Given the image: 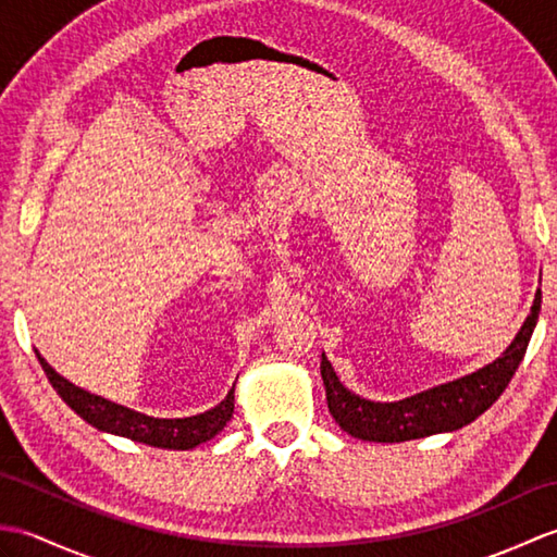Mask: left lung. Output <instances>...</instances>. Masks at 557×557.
<instances>
[{
    "instance_id": "obj_1",
    "label": "left lung",
    "mask_w": 557,
    "mask_h": 557,
    "mask_svg": "<svg viewBox=\"0 0 557 557\" xmlns=\"http://www.w3.org/2000/svg\"><path fill=\"white\" fill-rule=\"evenodd\" d=\"M541 311V289L536 292L534 306L519 327L512 345L503 351V357L483 369L457 377L453 383L435 385L419 395L399 401H371L339 383L333 366L323 354L321 375L325 385L327 409L339 423L342 431L371 443H405L417 441L433 433H449L471 423L498 399L515 371L522 363L531 333H534Z\"/></svg>"
}]
</instances>
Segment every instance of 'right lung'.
Returning a JSON list of instances; mask_svg holds the SVG:
<instances>
[{
  "label": "right lung",
  "instance_id": "obj_1",
  "mask_svg": "<svg viewBox=\"0 0 557 557\" xmlns=\"http://www.w3.org/2000/svg\"><path fill=\"white\" fill-rule=\"evenodd\" d=\"M38 361L47 375V381L52 383L57 395L62 397L66 405L74 409L83 421L96 425L98 431L114 433L128 437V441L146 443L150 447H162V449H191L200 443L215 437L234 413V387L227 393L218 407H212L203 413H196V417L186 419H156L146 417V413L134 411L122 405H114V401L104 399L100 395H92L88 389L76 387L69 383L66 377L59 375L50 363H47L40 351Z\"/></svg>",
  "mask_w": 557,
  "mask_h": 557
}]
</instances>
